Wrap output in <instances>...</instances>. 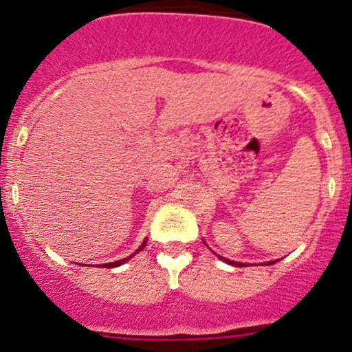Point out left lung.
<instances>
[{"instance_id": "left-lung-1", "label": "left lung", "mask_w": 352, "mask_h": 352, "mask_svg": "<svg viewBox=\"0 0 352 352\" xmlns=\"http://www.w3.org/2000/svg\"><path fill=\"white\" fill-rule=\"evenodd\" d=\"M218 257H219V258H221V261L228 262V264H233V265H239V267H242V265H245V264H242V262H233V261H228V258H223V257H221V255H218ZM267 264H269V265H271V264H274V262H267Z\"/></svg>"}]
</instances>
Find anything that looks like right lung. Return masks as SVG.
Listing matches in <instances>:
<instances>
[{
  "label": "right lung",
  "mask_w": 352,
  "mask_h": 352,
  "mask_svg": "<svg viewBox=\"0 0 352 352\" xmlns=\"http://www.w3.org/2000/svg\"><path fill=\"white\" fill-rule=\"evenodd\" d=\"M144 245H146V240H144V242H143V245H141V247H140V248H138V250H136V252H134V254H138V252H141V250H143V248H144ZM134 254H133V255H134ZM133 255H129V257L122 258V261H117V262H109V264H104V267H117V265H122V264H124V262H127V261H129V258H131V257H133Z\"/></svg>",
  "instance_id": "obj_1"
}]
</instances>
